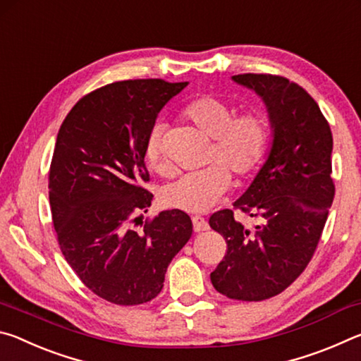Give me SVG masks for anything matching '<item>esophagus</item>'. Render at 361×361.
Segmentation results:
<instances>
[{
  "mask_svg": "<svg viewBox=\"0 0 361 361\" xmlns=\"http://www.w3.org/2000/svg\"><path fill=\"white\" fill-rule=\"evenodd\" d=\"M192 228H194V232H202L209 229V223H207L205 218L195 215L192 216Z\"/></svg>",
  "mask_w": 361,
  "mask_h": 361,
  "instance_id": "1",
  "label": "esophagus"
}]
</instances>
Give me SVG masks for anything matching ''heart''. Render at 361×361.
<instances>
[{"instance_id":"obj_1","label":"heart","mask_w":361,"mask_h":361,"mask_svg":"<svg viewBox=\"0 0 361 361\" xmlns=\"http://www.w3.org/2000/svg\"><path fill=\"white\" fill-rule=\"evenodd\" d=\"M185 116L197 129L213 138L212 164L202 170L181 175L162 189V202L183 212H205L212 209L231 186L232 173H252L266 156L269 145V122L259 111L234 116L228 103L205 95L185 108ZM145 157L156 170L164 169V126L154 124L146 137Z\"/></svg>"}]
</instances>
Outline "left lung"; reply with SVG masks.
I'll list each match as a JSON object with an SVG mask.
<instances>
[{"label":"left lung","instance_id":"1","mask_svg":"<svg viewBox=\"0 0 361 361\" xmlns=\"http://www.w3.org/2000/svg\"><path fill=\"white\" fill-rule=\"evenodd\" d=\"M232 81L264 102L272 143L252 185L234 202L261 224L243 228L229 209L210 216V228L228 243L210 279L231 299L262 301L288 288L319 245L334 199L333 135L317 102L296 82L253 73Z\"/></svg>","mask_w":361,"mask_h":361}]
</instances>
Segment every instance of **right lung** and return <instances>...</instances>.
<instances>
[{"label": "right lung", "mask_w": 361, "mask_h": 361, "mask_svg": "<svg viewBox=\"0 0 361 361\" xmlns=\"http://www.w3.org/2000/svg\"><path fill=\"white\" fill-rule=\"evenodd\" d=\"M186 85L162 79L108 84L82 97L60 126L49 172L59 245L81 282L113 304L154 299L170 261L191 239L185 212L164 210L145 224L142 218L152 200L143 188L149 181L146 137Z\"/></svg>", "instance_id": "obj_1"}]
</instances>
